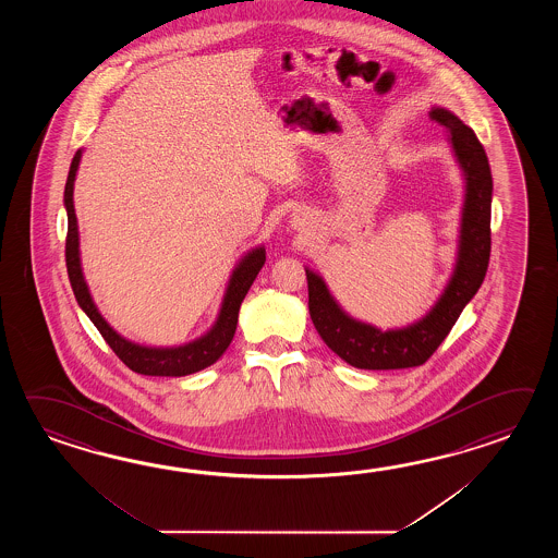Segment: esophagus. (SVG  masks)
<instances>
[{"instance_id": "esophagus-1", "label": "esophagus", "mask_w": 558, "mask_h": 558, "mask_svg": "<svg viewBox=\"0 0 558 558\" xmlns=\"http://www.w3.org/2000/svg\"><path fill=\"white\" fill-rule=\"evenodd\" d=\"M296 223H299V219H296Z\"/></svg>"}]
</instances>
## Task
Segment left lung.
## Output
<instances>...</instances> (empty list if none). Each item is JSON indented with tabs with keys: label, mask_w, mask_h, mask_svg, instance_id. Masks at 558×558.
Wrapping results in <instances>:
<instances>
[{
	"label": "left lung",
	"mask_w": 558,
	"mask_h": 558,
	"mask_svg": "<svg viewBox=\"0 0 558 558\" xmlns=\"http://www.w3.org/2000/svg\"><path fill=\"white\" fill-rule=\"evenodd\" d=\"M430 118L449 133L452 154L463 171L464 202L454 269L427 315L401 329L385 331L351 317L331 295L325 279L305 269L313 325L332 353L351 367L389 371L423 365L445 341L485 279L490 257L493 202V178L485 149L474 131L449 109L433 107Z\"/></svg>",
	"instance_id": "obj_1"
}]
</instances>
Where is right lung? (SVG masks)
<instances>
[{
  "instance_id": "right-lung-1",
  "label": "right lung",
  "mask_w": 558,
  "mask_h": 558,
  "mask_svg": "<svg viewBox=\"0 0 558 558\" xmlns=\"http://www.w3.org/2000/svg\"><path fill=\"white\" fill-rule=\"evenodd\" d=\"M82 155H84V149H77V154L73 155L70 175H68V183L63 191V205L68 211L65 265H68L73 295L77 299L80 307L84 308L85 315L92 319L97 331L101 332V337L113 349V353L135 373L151 375V377H185V375L214 365L215 361L226 353L229 343L233 341V335L238 329L239 307L247 295L251 284L255 281V277L265 265V247L262 245V247L251 250L238 263V267L229 277L217 320H215L214 327L202 335L199 339L178 344V347H145V344L133 343L123 335H119L104 319V315L99 313V308L92 299L89 287L85 283L82 257H80V229H77V217H75V207H73V183H75Z\"/></svg>"
}]
</instances>
